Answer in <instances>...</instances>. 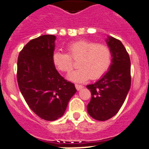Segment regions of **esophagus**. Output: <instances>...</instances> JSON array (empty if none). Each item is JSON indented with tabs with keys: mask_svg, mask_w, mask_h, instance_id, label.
Listing matches in <instances>:
<instances>
[{
	"mask_svg": "<svg viewBox=\"0 0 149 149\" xmlns=\"http://www.w3.org/2000/svg\"><path fill=\"white\" fill-rule=\"evenodd\" d=\"M75 86H76V89H77V90H80V89H81L82 88L84 87L82 85H79V84H75Z\"/></svg>",
	"mask_w": 149,
	"mask_h": 149,
	"instance_id": "34e87169",
	"label": "esophagus"
}]
</instances>
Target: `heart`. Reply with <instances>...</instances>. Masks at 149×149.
Masks as SVG:
<instances>
[{"label":"heart","mask_w":149,"mask_h":149,"mask_svg":"<svg viewBox=\"0 0 149 149\" xmlns=\"http://www.w3.org/2000/svg\"><path fill=\"white\" fill-rule=\"evenodd\" d=\"M65 49L67 54L54 52L52 60L54 67L64 73H68L73 68V60L78 61L79 69L68 76L73 81L84 82L89 79H99L106 73L111 63V50L105 44L79 40L69 43Z\"/></svg>","instance_id":"b5f03b06"}]
</instances>
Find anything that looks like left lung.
I'll list each match as a JSON object with an SVG mask.
<instances>
[{
  "instance_id": "8db88e82",
  "label": "left lung",
  "mask_w": 149,
  "mask_h": 149,
  "mask_svg": "<svg viewBox=\"0 0 149 149\" xmlns=\"http://www.w3.org/2000/svg\"><path fill=\"white\" fill-rule=\"evenodd\" d=\"M106 43L112 53L108 71L95 84L86 86L92 94L87 111L98 121H106L118 113L131 86L130 59L126 49L113 37H108Z\"/></svg>"
}]
</instances>
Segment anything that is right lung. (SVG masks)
Here are the masks:
<instances>
[{"instance_id": "right-lung-1", "label": "right lung", "mask_w": 149, "mask_h": 149, "mask_svg": "<svg viewBox=\"0 0 149 149\" xmlns=\"http://www.w3.org/2000/svg\"><path fill=\"white\" fill-rule=\"evenodd\" d=\"M56 36L44 35L29 41L17 60V82L30 109L47 121L64 114L76 92L74 84L60 76L52 63Z\"/></svg>"}]
</instances>
